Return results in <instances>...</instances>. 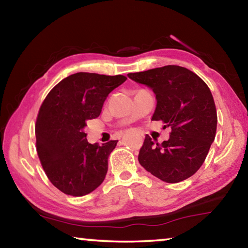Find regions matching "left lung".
<instances>
[{"mask_svg":"<svg viewBox=\"0 0 248 248\" xmlns=\"http://www.w3.org/2000/svg\"><path fill=\"white\" fill-rule=\"evenodd\" d=\"M155 93L152 120L170 127L168 141L155 143L148 135L138 160L145 170L168 183L193 175L205 160L214 141L217 115L210 88L187 68L168 65L128 74Z\"/></svg>","mask_w":248,"mask_h":248,"instance_id":"obj_1","label":"left lung"}]
</instances>
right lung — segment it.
<instances>
[{
  "label": "right lung",
  "mask_w": 248,
  "mask_h": 248,
  "mask_svg": "<svg viewBox=\"0 0 248 248\" xmlns=\"http://www.w3.org/2000/svg\"><path fill=\"white\" fill-rule=\"evenodd\" d=\"M127 79L76 73L50 90L39 108L35 124L36 150L47 178L62 193L82 196L100 186L108 171V156L118 140L92 144L86 121L99 117L105 100Z\"/></svg>",
  "instance_id": "obj_1"
}]
</instances>
